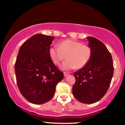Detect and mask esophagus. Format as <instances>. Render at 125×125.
Returning <instances> with one entry per match:
<instances>
[{
	"mask_svg": "<svg viewBox=\"0 0 125 125\" xmlns=\"http://www.w3.org/2000/svg\"><path fill=\"white\" fill-rule=\"evenodd\" d=\"M63 74H64V76H67V75H69V73H68V72H64L63 73Z\"/></svg>",
	"mask_w": 125,
	"mask_h": 125,
	"instance_id": "esophagus-1",
	"label": "esophagus"
}]
</instances>
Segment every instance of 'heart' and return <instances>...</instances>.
Instances as JSON below:
<instances>
[{"label":"heart","mask_w":125,"mask_h":125,"mask_svg":"<svg viewBox=\"0 0 125 125\" xmlns=\"http://www.w3.org/2000/svg\"><path fill=\"white\" fill-rule=\"evenodd\" d=\"M49 56L53 62L59 65L66 58V61L61 64V69L70 71L85 66L92 56V49L89 46L82 44L79 42L67 39L59 44V47L50 48Z\"/></svg>","instance_id":"obj_1"}]
</instances>
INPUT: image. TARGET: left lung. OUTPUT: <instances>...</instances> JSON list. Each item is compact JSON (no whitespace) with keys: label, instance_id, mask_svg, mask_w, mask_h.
<instances>
[{"label":"left lung","instance_id":"left-lung-1","mask_svg":"<svg viewBox=\"0 0 125 125\" xmlns=\"http://www.w3.org/2000/svg\"><path fill=\"white\" fill-rule=\"evenodd\" d=\"M92 56L85 66L74 72V97L80 102L94 104L107 92L113 74L112 55L105 45L94 37H87Z\"/></svg>","mask_w":125,"mask_h":125}]
</instances>
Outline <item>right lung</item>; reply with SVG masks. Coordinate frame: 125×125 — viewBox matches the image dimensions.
I'll use <instances>...</instances> for the list:
<instances>
[{
	"instance_id": "1",
	"label": "right lung",
	"mask_w": 125,
	"mask_h": 125,
	"mask_svg": "<svg viewBox=\"0 0 125 125\" xmlns=\"http://www.w3.org/2000/svg\"><path fill=\"white\" fill-rule=\"evenodd\" d=\"M53 36L36 34L19 50L15 69L21 94L33 104H43L53 97L56 84L63 73L56 67L49 56Z\"/></svg>"
}]
</instances>
